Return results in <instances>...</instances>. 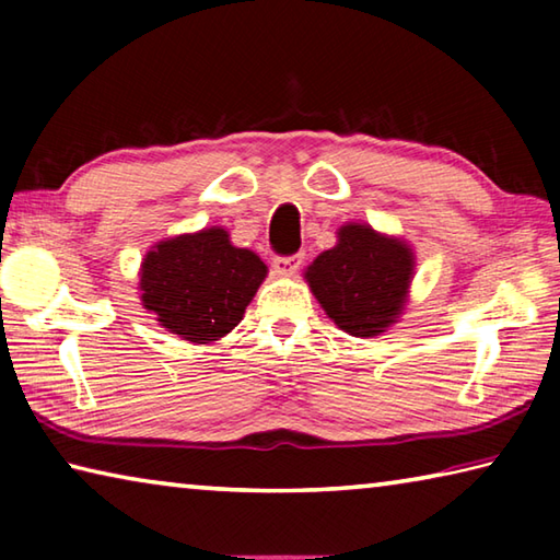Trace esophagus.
I'll return each mask as SVG.
<instances>
[{
  "label": "esophagus",
  "mask_w": 560,
  "mask_h": 560,
  "mask_svg": "<svg viewBox=\"0 0 560 560\" xmlns=\"http://www.w3.org/2000/svg\"><path fill=\"white\" fill-rule=\"evenodd\" d=\"M303 261V254H291V257H273V271L281 273V277H291L296 273Z\"/></svg>",
  "instance_id": "obj_1"
}]
</instances>
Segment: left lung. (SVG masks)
I'll return each mask as SVG.
<instances>
[{
  "label": "left lung",
  "mask_w": 560,
  "mask_h": 560,
  "mask_svg": "<svg viewBox=\"0 0 560 560\" xmlns=\"http://www.w3.org/2000/svg\"><path fill=\"white\" fill-rule=\"evenodd\" d=\"M412 252L365 224H346L334 249L306 271L326 314L350 336L383 334L400 316L412 277Z\"/></svg>",
  "instance_id": "1"
}]
</instances>
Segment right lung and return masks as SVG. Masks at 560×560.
Instances as JSON below:
<instances>
[{
  "mask_svg": "<svg viewBox=\"0 0 560 560\" xmlns=\"http://www.w3.org/2000/svg\"><path fill=\"white\" fill-rule=\"evenodd\" d=\"M267 277V264L236 249L220 226L160 242L140 269L143 306L179 338L210 343L230 334Z\"/></svg>",
  "mask_w": 560,
  "mask_h": 560,
  "instance_id": "obj_1",
  "label": "right lung"
}]
</instances>
